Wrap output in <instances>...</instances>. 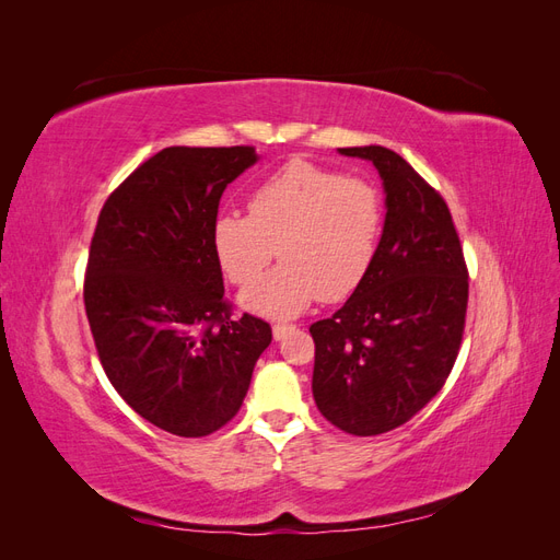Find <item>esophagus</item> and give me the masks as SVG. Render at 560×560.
Returning <instances> with one entry per match:
<instances>
[{
	"label": "esophagus",
	"instance_id": "esophagus-1",
	"mask_svg": "<svg viewBox=\"0 0 560 560\" xmlns=\"http://www.w3.org/2000/svg\"><path fill=\"white\" fill-rule=\"evenodd\" d=\"M294 327H290V325H273V338L276 341H282V338L290 334Z\"/></svg>",
	"mask_w": 560,
	"mask_h": 560
}]
</instances>
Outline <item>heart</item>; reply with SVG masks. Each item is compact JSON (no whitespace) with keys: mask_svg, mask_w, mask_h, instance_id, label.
I'll list each match as a JSON object with an SVG mask.
<instances>
[{"mask_svg":"<svg viewBox=\"0 0 560 560\" xmlns=\"http://www.w3.org/2000/svg\"><path fill=\"white\" fill-rule=\"evenodd\" d=\"M383 231L374 184L311 161H290L249 196V214H219L212 249L238 287L260 277L280 253L285 261L241 296L254 315L287 319L315 299L341 301L369 276Z\"/></svg>","mask_w":560,"mask_h":560,"instance_id":"1","label":"heart"}]
</instances>
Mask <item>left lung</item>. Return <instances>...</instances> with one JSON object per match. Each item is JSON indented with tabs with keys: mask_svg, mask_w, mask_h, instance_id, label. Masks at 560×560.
I'll return each instance as SVG.
<instances>
[{
	"mask_svg": "<svg viewBox=\"0 0 560 560\" xmlns=\"http://www.w3.org/2000/svg\"><path fill=\"white\" fill-rule=\"evenodd\" d=\"M374 163L385 222L369 276L329 319L311 327L313 397L348 434L404 425L444 387L460 350L467 268L444 198L395 151L338 149Z\"/></svg>",
	"mask_w": 560,
	"mask_h": 560,
	"instance_id": "1",
	"label": "left lung"
}]
</instances>
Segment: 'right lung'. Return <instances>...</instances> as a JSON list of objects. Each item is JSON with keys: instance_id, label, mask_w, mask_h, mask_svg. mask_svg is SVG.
<instances>
[{"instance_id": "obj_1", "label": "right lung", "mask_w": 560, "mask_h": 560, "mask_svg": "<svg viewBox=\"0 0 560 560\" xmlns=\"http://www.w3.org/2000/svg\"><path fill=\"white\" fill-rule=\"evenodd\" d=\"M254 147H167L107 198L83 303L105 374L135 413L206 436L238 413L268 322L231 319L212 224Z\"/></svg>"}]
</instances>
